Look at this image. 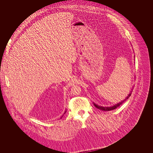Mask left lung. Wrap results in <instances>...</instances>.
<instances>
[{"label":"left lung","mask_w":153,"mask_h":153,"mask_svg":"<svg viewBox=\"0 0 153 153\" xmlns=\"http://www.w3.org/2000/svg\"><path fill=\"white\" fill-rule=\"evenodd\" d=\"M131 92L132 91H131L130 92V93L129 94V95H128V96H127V97H126V99H125V100H123V101H122L121 102H120V103H117V104H116V105H114V106H112V107H102V106H99V105H97V104H95V103H94V106L96 107V108H99V110H103V111H110V110H114V109H115V108H117L118 107H119L120 105H121L126 100V99H128V98H129L130 97V95H131Z\"/></svg>","instance_id":"left-lung-1"}]
</instances>
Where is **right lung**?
Wrapping results in <instances>:
<instances>
[{"mask_svg": "<svg viewBox=\"0 0 153 153\" xmlns=\"http://www.w3.org/2000/svg\"><path fill=\"white\" fill-rule=\"evenodd\" d=\"M66 111L65 112H64V114H65V113H66ZM61 118H62V117H61Z\"/></svg>", "mask_w": 153, "mask_h": 153, "instance_id": "add662e5", "label": "right lung"}]
</instances>
